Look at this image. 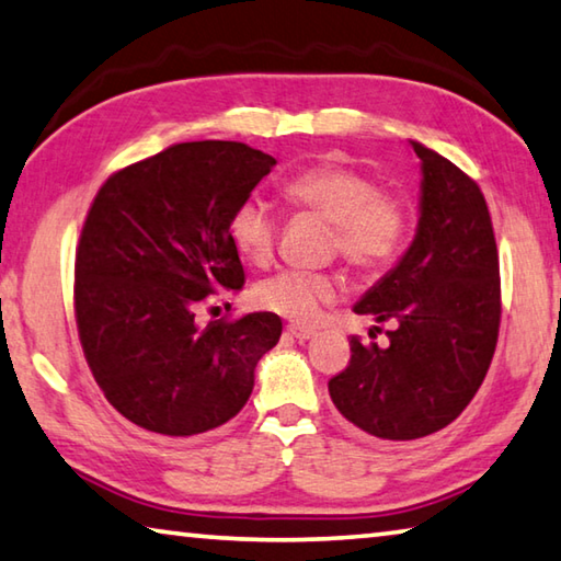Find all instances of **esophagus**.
<instances>
[{"label":"esophagus","mask_w":561,"mask_h":561,"mask_svg":"<svg viewBox=\"0 0 561 561\" xmlns=\"http://www.w3.org/2000/svg\"><path fill=\"white\" fill-rule=\"evenodd\" d=\"M287 334H289L291 339H297V341H307V339L314 336V329H307V327L289 324V327H287Z\"/></svg>","instance_id":"1"}]
</instances>
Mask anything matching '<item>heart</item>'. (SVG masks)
<instances>
[{"label": "heart", "instance_id": "obj_1", "mask_svg": "<svg viewBox=\"0 0 561 561\" xmlns=\"http://www.w3.org/2000/svg\"><path fill=\"white\" fill-rule=\"evenodd\" d=\"M284 201L299 213H314L331 222L329 250L348 267L378 274L403 252L411 210L401 195L378 187L371 175L341 163H319L299 170L282 187ZM279 220L260 197H247L230 217V237L247 262L267 264L277 247ZM329 274L284 270L254 287V304L282 319L309 324L319 307L334 299Z\"/></svg>", "mask_w": 561, "mask_h": 561}]
</instances>
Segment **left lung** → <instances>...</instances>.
I'll use <instances>...</instances> for the list:
<instances>
[{
	"mask_svg": "<svg viewBox=\"0 0 561 561\" xmlns=\"http://www.w3.org/2000/svg\"><path fill=\"white\" fill-rule=\"evenodd\" d=\"M411 146L423 163L415 240L354 307L396 329L386 331V348L351 336L348 366L329 381L339 413L381 440L423 438L468 408L485 381L502 314L485 195L448 158Z\"/></svg>",
	"mask_w": 561,
	"mask_h": 561,
	"instance_id": "8db88e82",
	"label": "left lung"
}]
</instances>
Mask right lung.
<instances>
[{
	"mask_svg": "<svg viewBox=\"0 0 561 561\" xmlns=\"http://www.w3.org/2000/svg\"><path fill=\"white\" fill-rule=\"evenodd\" d=\"M274 165L234 140H195L121 168L93 197L76 247V327L106 401L138 428H220L277 346L272 311L195 319L210 294L242 289L230 217Z\"/></svg>",
	"mask_w": 561,
	"mask_h": 561,
	"instance_id": "1",
	"label": "right lung"
}]
</instances>
